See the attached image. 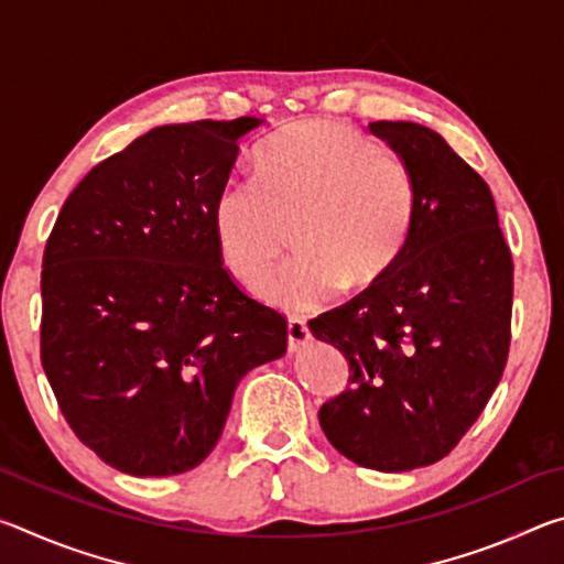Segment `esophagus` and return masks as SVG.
<instances>
[{"label":"esophagus","instance_id":"esophagus-1","mask_svg":"<svg viewBox=\"0 0 564 564\" xmlns=\"http://www.w3.org/2000/svg\"><path fill=\"white\" fill-rule=\"evenodd\" d=\"M311 338V330L305 326V321L299 316H291L289 318V350H299L301 346H305Z\"/></svg>","mask_w":564,"mask_h":564}]
</instances>
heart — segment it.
<instances>
[{
	"label": "heart",
	"instance_id": "heart-1",
	"mask_svg": "<svg viewBox=\"0 0 564 564\" xmlns=\"http://www.w3.org/2000/svg\"><path fill=\"white\" fill-rule=\"evenodd\" d=\"M417 214L415 176L403 159L343 121H299L256 151V176L218 188L214 228L228 269L256 281L289 243L299 253L259 283V295L291 311L366 289L405 251Z\"/></svg>",
	"mask_w": 564,
	"mask_h": 564
}]
</instances>
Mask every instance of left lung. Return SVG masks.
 I'll use <instances>...</instances> for the list:
<instances>
[{
	"label": "left lung",
	"mask_w": 564,
	"mask_h": 564,
	"mask_svg": "<svg viewBox=\"0 0 564 564\" xmlns=\"http://www.w3.org/2000/svg\"><path fill=\"white\" fill-rule=\"evenodd\" d=\"M415 176L417 214L386 275L308 321L348 358V388L318 410L330 445L380 473L453 451L498 388L510 352L512 253L490 186L413 121H373Z\"/></svg>",
	"instance_id": "1"
}]
</instances>
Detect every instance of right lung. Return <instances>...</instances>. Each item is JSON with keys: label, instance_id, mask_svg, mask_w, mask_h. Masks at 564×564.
Wrapping results in <instances>:
<instances>
[{"label": "right lung", "instance_id": "right-lung-1", "mask_svg": "<svg viewBox=\"0 0 564 564\" xmlns=\"http://www.w3.org/2000/svg\"><path fill=\"white\" fill-rule=\"evenodd\" d=\"M259 123L151 129L76 184L46 241L44 373L74 435L127 475L204 463L238 380L285 352V318L234 281L214 228Z\"/></svg>", "mask_w": 564, "mask_h": 564}]
</instances>
